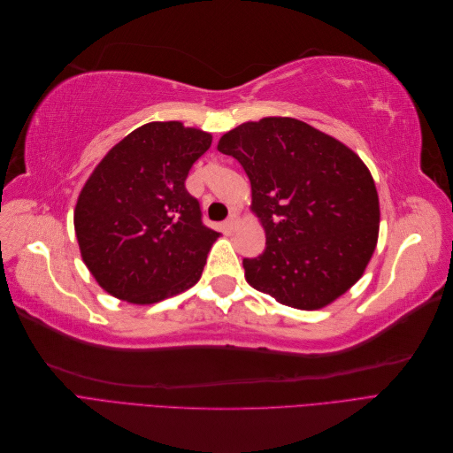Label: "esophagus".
Listing matches in <instances>:
<instances>
[{
	"mask_svg": "<svg viewBox=\"0 0 453 453\" xmlns=\"http://www.w3.org/2000/svg\"><path fill=\"white\" fill-rule=\"evenodd\" d=\"M238 223H240V217H238L236 213H232V215L226 219V221H225V226H226L228 230H234Z\"/></svg>",
	"mask_w": 453,
	"mask_h": 453,
	"instance_id": "1",
	"label": "esophagus"
}]
</instances>
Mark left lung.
I'll use <instances>...</instances> for the list:
<instances>
[{
	"instance_id": "1",
	"label": "left lung",
	"mask_w": 453,
	"mask_h": 453,
	"mask_svg": "<svg viewBox=\"0 0 453 453\" xmlns=\"http://www.w3.org/2000/svg\"><path fill=\"white\" fill-rule=\"evenodd\" d=\"M251 181L266 250L243 258L253 289L296 310H319L359 281L380 230L365 162L342 142L291 117L243 122L219 140Z\"/></svg>"
}]
</instances>
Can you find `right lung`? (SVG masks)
<instances>
[{
	"label": "right lung",
	"instance_id": "add662e5",
	"mask_svg": "<svg viewBox=\"0 0 453 453\" xmlns=\"http://www.w3.org/2000/svg\"><path fill=\"white\" fill-rule=\"evenodd\" d=\"M211 134L180 120L147 122L100 160L77 198L81 257L111 296L155 304L193 287L213 242L185 188Z\"/></svg>",
	"mask_w": 453,
	"mask_h": 453
}]
</instances>
